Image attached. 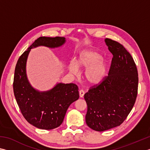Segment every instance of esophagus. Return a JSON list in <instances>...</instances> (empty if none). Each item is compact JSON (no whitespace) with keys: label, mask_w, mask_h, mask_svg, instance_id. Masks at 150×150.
<instances>
[{"label":"esophagus","mask_w":150,"mask_h":150,"mask_svg":"<svg viewBox=\"0 0 150 150\" xmlns=\"http://www.w3.org/2000/svg\"><path fill=\"white\" fill-rule=\"evenodd\" d=\"M84 95V91L83 90H81L79 91V96H80V98H83V96Z\"/></svg>","instance_id":"34e87169"}]
</instances>
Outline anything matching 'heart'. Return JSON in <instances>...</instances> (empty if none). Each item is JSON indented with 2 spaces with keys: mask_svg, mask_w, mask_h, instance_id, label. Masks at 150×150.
Wrapping results in <instances>:
<instances>
[{
  "mask_svg": "<svg viewBox=\"0 0 150 150\" xmlns=\"http://www.w3.org/2000/svg\"><path fill=\"white\" fill-rule=\"evenodd\" d=\"M78 68L86 69L84 79L90 85L100 84L107 76L108 64L101 59V56L93 50H86L79 54L76 64L71 61L69 65V69L73 75H77Z\"/></svg>",
  "mask_w": 150,
  "mask_h": 150,
  "instance_id": "b5f03b06",
  "label": "heart"
}]
</instances>
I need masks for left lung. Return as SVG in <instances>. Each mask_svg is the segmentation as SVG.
<instances>
[{
    "label": "left lung",
    "instance_id": "obj_1",
    "mask_svg": "<svg viewBox=\"0 0 150 150\" xmlns=\"http://www.w3.org/2000/svg\"><path fill=\"white\" fill-rule=\"evenodd\" d=\"M105 42L113 55L108 76L84 96L88 106L86 124L96 131L124 122L135 103L139 84L136 64L129 52L118 42L109 38Z\"/></svg>",
    "mask_w": 150,
    "mask_h": 150
}]
</instances>
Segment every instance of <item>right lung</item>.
I'll use <instances>...</instances> for the list:
<instances>
[{"label": "right lung", "mask_w": 150, "mask_h": 150, "mask_svg": "<svg viewBox=\"0 0 150 150\" xmlns=\"http://www.w3.org/2000/svg\"><path fill=\"white\" fill-rule=\"evenodd\" d=\"M65 42L64 37H40L21 55L15 69L13 93L21 112L29 124L42 129L59 127L69 105L79 99V88L73 83H58L46 92L35 90L26 77V60L32 48L41 45L55 48Z\"/></svg>", "instance_id": "add662e5"}]
</instances>
